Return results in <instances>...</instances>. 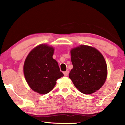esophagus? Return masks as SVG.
Masks as SVG:
<instances>
[{
	"mask_svg": "<svg viewBox=\"0 0 125 125\" xmlns=\"http://www.w3.org/2000/svg\"><path fill=\"white\" fill-rule=\"evenodd\" d=\"M63 73H64V75L65 76H67L68 75V74H69V71H66L64 72H63Z\"/></svg>",
	"mask_w": 125,
	"mask_h": 125,
	"instance_id": "esophagus-1",
	"label": "esophagus"
}]
</instances>
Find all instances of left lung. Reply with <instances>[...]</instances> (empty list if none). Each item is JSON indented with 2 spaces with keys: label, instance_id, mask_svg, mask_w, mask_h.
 <instances>
[{
  "label": "left lung",
  "instance_id": "1",
  "mask_svg": "<svg viewBox=\"0 0 125 125\" xmlns=\"http://www.w3.org/2000/svg\"><path fill=\"white\" fill-rule=\"evenodd\" d=\"M73 65L69 77L83 94H90L99 90L107 77V65L104 58L96 48L80 45L71 51Z\"/></svg>",
  "mask_w": 125,
  "mask_h": 125
}]
</instances>
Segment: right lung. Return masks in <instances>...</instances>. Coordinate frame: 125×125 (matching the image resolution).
I'll list each match as a JSON object with an SVG mask.
<instances>
[{
	"instance_id": "add662e5",
	"label": "right lung",
	"mask_w": 125,
	"mask_h": 125,
	"mask_svg": "<svg viewBox=\"0 0 125 125\" xmlns=\"http://www.w3.org/2000/svg\"><path fill=\"white\" fill-rule=\"evenodd\" d=\"M53 53V48L42 44L33 48L25 60V79L30 87L39 94L51 92L57 80L64 76L57 62L52 57Z\"/></svg>"
}]
</instances>
